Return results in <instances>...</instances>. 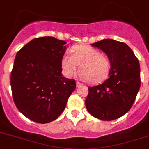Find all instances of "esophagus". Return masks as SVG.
Wrapping results in <instances>:
<instances>
[{
    "label": "esophagus",
    "mask_w": 149,
    "mask_h": 149,
    "mask_svg": "<svg viewBox=\"0 0 149 149\" xmlns=\"http://www.w3.org/2000/svg\"><path fill=\"white\" fill-rule=\"evenodd\" d=\"M83 86V85H82L81 83H79V82H77V83H76V86H77V88L80 87V86Z\"/></svg>",
    "instance_id": "esophagus-1"
}]
</instances>
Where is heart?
Returning <instances> with one entry per match:
<instances>
[{
  "label": "heart",
  "mask_w": 149,
  "mask_h": 149,
  "mask_svg": "<svg viewBox=\"0 0 149 149\" xmlns=\"http://www.w3.org/2000/svg\"><path fill=\"white\" fill-rule=\"evenodd\" d=\"M71 55L61 58L62 72L66 77L74 74L80 65V78L92 84H98L107 78L110 71V59L99 49L88 45H76L70 49Z\"/></svg>",
  "instance_id": "b5f03b06"
}]
</instances>
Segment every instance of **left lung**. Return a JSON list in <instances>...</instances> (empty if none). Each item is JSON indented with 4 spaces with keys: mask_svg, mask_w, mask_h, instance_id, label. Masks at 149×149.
I'll use <instances>...</instances> for the list:
<instances>
[{
    "mask_svg": "<svg viewBox=\"0 0 149 149\" xmlns=\"http://www.w3.org/2000/svg\"><path fill=\"white\" fill-rule=\"evenodd\" d=\"M91 45L105 52L111 69L102 84L88 87L86 108L95 118L112 121L126 114L135 100L141 87L139 61L124 42L106 39Z\"/></svg>",
    "mask_w": 149,
    "mask_h": 149,
    "instance_id": "1",
    "label": "left lung"
}]
</instances>
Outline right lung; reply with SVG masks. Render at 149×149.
<instances>
[{"label": "right lung", "mask_w": 149, "mask_h": 149, "mask_svg": "<svg viewBox=\"0 0 149 149\" xmlns=\"http://www.w3.org/2000/svg\"><path fill=\"white\" fill-rule=\"evenodd\" d=\"M66 42L52 36L31 40L17 53L11 73L15 105L31 121L46 124L65 109L75 80L62 75Z\"/></svg>", "instance_id": "add662e5"}]
</instances>
